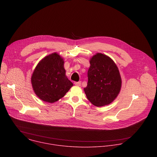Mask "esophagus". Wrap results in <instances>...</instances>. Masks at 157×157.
Segmentation results:
<instances>
[{
    "instance_id": "esophagus-1",
    "label": "esophagus",
    "mask_w": 157,
    "mask_h": 157,
    "mask_svg": "<svg viewBox=\"0 0 157 157\" xmlns=\"http://www.w3.org/2000/svg\"><path fill=\"white\" fill-rule=\"evenodd\" d=\"M75 84L76 86H81V81H78V82H75Z\"/></svg>"
}]
</instances>
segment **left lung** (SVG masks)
Segmentation results:
<instances>
[{"mask_svg":"<svg viewBox=\"0 0 157 157\" xmlns=\"http://www.w3.org/2000/svg\"><path fill=\"white\" fill-rule=\"evenodd\" d=\"M87 71L88 81L84 89L87 99L98 107L108 105L119 94L122 80L113 60L102 53H97L90 60Z\"/></svg>","mask_w":157,"mask_h":157,"instance_id":"8db88e82","label":"left lung"}]
</instances>
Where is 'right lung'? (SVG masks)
<instances>
[{"mask_svg": "<svg viewBox=\"0 0 157 157\" xmlns=\"http://www.w3.org/2000/svg\"><path fill=\"white\" fill-rule=\"evenodd\" d=\"M65 73L63 59L58 54L44 57L37 64L31 78L36 95L50 103L63 98L73 85Z\"/></svg>", "mask_w": 157, "mask_h": 157, "instance_id": "right-lung-1", "label": "right lung"}]
</instances>
